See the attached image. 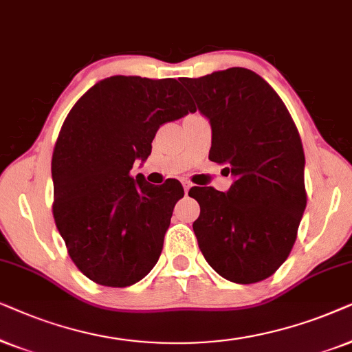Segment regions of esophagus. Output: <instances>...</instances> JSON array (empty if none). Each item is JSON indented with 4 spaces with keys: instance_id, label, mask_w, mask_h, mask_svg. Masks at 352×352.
Returning a JSON list of instances; mask_svg holds the SVG:
<instances>
[{
    "instance_id": "obj_1",
    "label": "esophagus",
    "mask_w": 352,
    "mask_h": 352,
    "mask_svg": "<svg viewBox=\"0 0 352 352\" xmlns=\"http://www.w3.org/2000/svg\"><path fill=\"white\" fill-rule=\"evenodd\" d=\"M182 185H184V190H185V193H188L191 186H193V184H191V182H188V180H184V182H182Z\"/></svg>"
}]
</instances>
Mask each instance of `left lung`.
Masks as SVG:
<instances>
[{
    "instance_id": "left-lung-1",
    "label": "left lung",
    "mask_w": 352,
    "mask_h": 352,
    "mask_svg": "<svg viewBox=\"0 0 352 352\" xmlns=\"http://www.w3.org/2000/svg\"><path fill=\"white\" fill-rule=\"evenodd\" d=\"M209 120V159L232 172L228 191L190 190L193 230L208 264L233 283H256L287 261L306 209L304 151L287 106L243 67L182 78Z\"/></svg>"
}]
</instances>
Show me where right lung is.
<instances>
[{"mask_svg": "<svg viewBox=\"0 0 352 352\" xmlns=\"http://www.w3.org/2000/svg\"><path fill=\"white\" fill-rule=\"evenodd\" d=\"M188 112L195 107L175 78L114 75L65 117L51 161L53 215L70 259L95 283L130 287L156 265L184 188L130 170L151 154L157 129Z\"/></svg>", "mask_w": 352, "mask_h": 352, "instance_id": "right-lung-1", "label": "right lung"}]
</instances>
